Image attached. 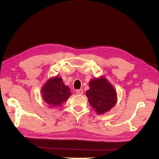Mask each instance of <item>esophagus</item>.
<instances>
[{
	"label": "esophagus",
	"mask_w": 159,
	"mask_h": 159,
	"mask_svg": "<svg viewBox=\"0 0 159 159\" xmlns=\"http://www.w3.org/2000/svg\"><path fill=\"white\" fill-rule=\"evenodd\" d=\"M76 93L78 95H82L83 94V89H79L76 91Z\"/></svg>",
	"instance_id": "1"
}]
</instances>
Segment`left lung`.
<instances>
[{
  "label": "left lung",
  "instance_id": "obj_1",
  "mask_svg": "<svg viewBox=\"0 0 159 159\" xmlns=\"http://www.w3.org/2000/svg\"><path fill=\"white\" fill-rule=\"evenodd\" d=\"M90 89L86 91L89 102L96 113L102 115L116 103L117 95L115 88L103 76L91 80Z\"/></svg>",
  "mask_w": 159,
  "mask_h": 159
}]
</instances>
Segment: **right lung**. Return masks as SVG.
Masks as SVG:
<instances>
[{
  "mask_svg": "<svg viewBox=\"0 0 159 159\" xmlns=\"http://www.w3.org/2000/svg\"><path fill=\"white\" fill-rule=\"evenodd\" d=\"M41 92L44 101L50 108L61 107L71 95L69 86L65 85L62 79L59 76L47 80Z\"/></svg>",
  "mask_w": 159,
  "mask_h": 159,
  "instance_id": "add662e5",
  "label": "right lung"
}]
</instances>
